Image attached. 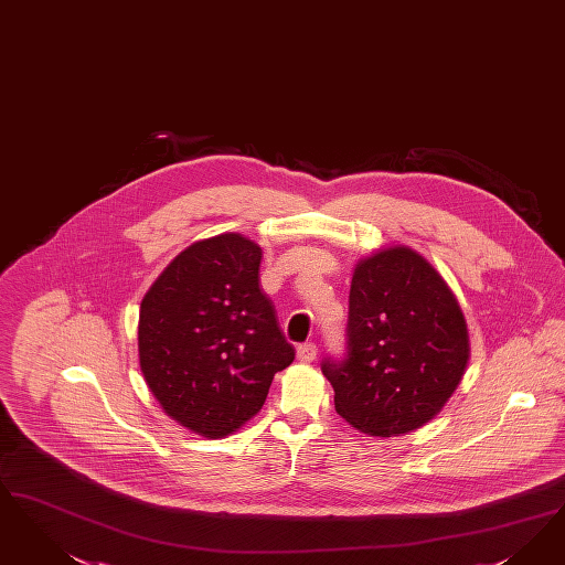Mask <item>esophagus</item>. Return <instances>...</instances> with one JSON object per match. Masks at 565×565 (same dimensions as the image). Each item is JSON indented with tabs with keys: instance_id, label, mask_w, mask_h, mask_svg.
Masks as SVG:
<instances>
[{
	"instance_id": "esophagus-1",
	"label": "esophagus",
	"mask_w": 565,
	"mask_h": 565,
	"mask_svg": "<svg viewBox=\"0 0 565 565\" xmlns=\"http://www.w3.org/2000/svg\"><path fill=\"white\" fill-rule=\"evenodd\" d=\"M296 358H298L300 362H313L317 358L316 342H305V344H300V347L296 349Z\"/></svg>"
}]
</instances>
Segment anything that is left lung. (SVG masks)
<instances>
[{"instance_id": "1", "label": "left lung", "mask_w": 565, "mask_h": 565, "mask_svg": "<svg viewBox=\"0 0 565 565\" xmlns=\"http://www.w3.org/2000/svg\"><path fill=\"white\" fill-rule=\"evenodd\" d=\"M467 360V323L441 275L414 249L388 248L358 265L344 351L321 372L349 425L391 437L429 423Z\"/></svg>"}]
</instances>
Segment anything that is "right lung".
I'll return each mask as SVG.
<instances>
[{
    "instance_id": "add662e5",
    "label": "right lung",
    "mask_w": 565,
    "mask_h": 565,
    "mask_svg": "<svg viewBox=\"0 0 565 565\" xmlns=\"http://www.w3.org/2000/svg\"><path fill=\"white\" fill-rule=\"evenodd\" d=\"M260 248L237 233L181 252L142 298L138 355L168 416L203 437H225L294 362L273 302L260 290Z\"/></svg>"
}]
</instances>
